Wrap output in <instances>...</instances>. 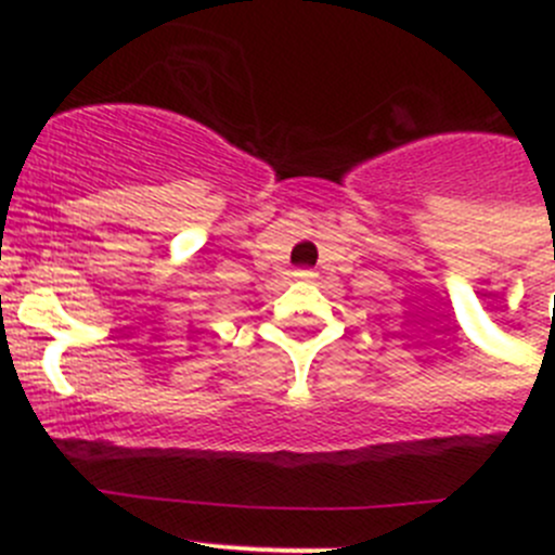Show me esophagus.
Segmentation results:
<instances>
[{
	"label": "esophagus",
	"mask_w": 555,
	"mask_h": 555,
	"mask_svg": "<svg viewBox=\"0 0 555 555\" xmlns=\"http://www.w3.org/2000/svg\"><path fill=\"white\" fill-rule=\"evenodd\" d=\"M319 273L317 271H309V268H300V271H295V279H300V282H313Z\"/></svg>",
	"instance_id": "obj_1"
}]
</instances>
